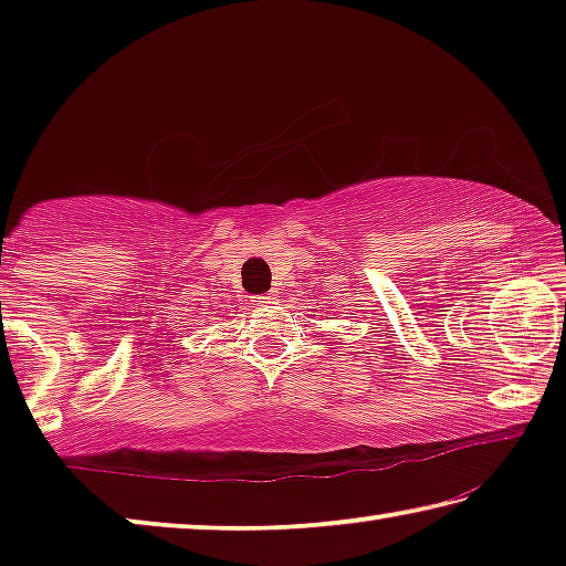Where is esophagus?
<instances>
[{"instance_id":"1","label":"esophagus","mask_w":566,"mask_h":566,"mask_svg":"<svg viewBox=\"0 0 566 566\" xmlns=\"http://www.w3.org/2000/svg\"><path fill=\"white\" fill-rule=\"evenodd\" d=\"M254 304L266 306V304H274L276 302V294H260V296H252Z\"/></svg>"}]
</instances>
